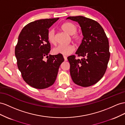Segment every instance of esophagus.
<instances>
[{"instance_id": "1", "label": "esophagus", "mask_w": 125, "mask_h": 125, "mask_svg": "<svg viewBox=\"0 0 125 125\" xmlns=\"http://www.w3.org/2000/svg\"><path fill=\"white\" fill-rule=\"evenodd\" d=\"M63 58H64V61H66L67 60V57H66L65 55H63Z\"/></svg>"}]
</instances>
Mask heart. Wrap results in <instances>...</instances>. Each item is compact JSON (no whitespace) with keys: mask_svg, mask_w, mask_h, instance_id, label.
<instances>
[{"mask_svg":"<svg viewBox=\"0 0 125 125\" xmlns=\"http://www.w3.org/2000/svg\"><path fill=\"white\" fill-rule=\"evenodd\" d=\"M61 29L65 33L70 35H72V38L75 42L78 43L82 40V35L79 33H76L77 30V28L74 24L71 22L64 23L62 25ZM48 39L49 42L51 43H55V31L53 29L49 30L48 32ZM75 48L73 44H60L53 49V52L55 54H61L64 55H68L71 54L75 50Z\"/></svg>","mask_w":125,"mask_h":125,"instance_id":"1","label":"heart"}]
</instances>
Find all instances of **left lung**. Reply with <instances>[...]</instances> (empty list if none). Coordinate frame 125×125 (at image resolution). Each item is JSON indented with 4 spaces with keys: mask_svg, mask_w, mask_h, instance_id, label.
<instances>
[{
    "mask_svg": "<svg viewBox=\"0 0 125 125\" xmlns=\"http://www.w3.org/2000/svg\"><path fill=\"white\" fill-rule=\"evenodd\" d=\"M77 22L83 35L75 54L67 57L74 83L82 87L96 84L104 76L110 58L109 42L102 27L97 21L83 16L69 17Z\"/></svg>",
    "mask_w": 125,
    "mask_h": 125,
    "instance_id": "left-lung-1",
    "label": "left lung"
}]
</instances>
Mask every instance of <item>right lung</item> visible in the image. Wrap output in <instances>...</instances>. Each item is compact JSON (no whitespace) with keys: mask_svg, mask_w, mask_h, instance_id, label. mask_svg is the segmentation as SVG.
Masks as SVG:
<instances>
[{"mask_svg":"<svg viewBox=\"0 0 125 125\" xmlns=\"http://www.w3.org/2000/svg\"><path fill=\"white\" fill-rule=\"evenodd\" d=\"M59 19L35 20L27 24L19 34L15 48L18 67L23 80L33 88L44 89L54 84L64 60L61 54L48 55L51 50L49 29Z\"/></svg>","mask_w":125,"mask_h":125,"instance_id":"obj_1","label":"right lung"}]
</instances>
